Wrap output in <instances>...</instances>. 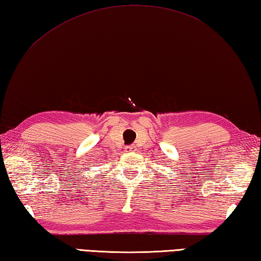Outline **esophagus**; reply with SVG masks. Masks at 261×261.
Instances as JSON below:
<instances>
[{"label":"esophagus","instance_id":"esophagus-1","mask_svg":"<svg viewBox=\"0 0 261 261\" xmlns=\"http://www.w3.org/2000/svg\"><path fill=\"white\" fill-rule=\"evenodd\" d=\"M125 150H126V151H129V153H134V151H136V146H135V145H130V146H127L126 148H125Z\"/></svg>","mask_w":261,"mask_h":261}]
</instances>
